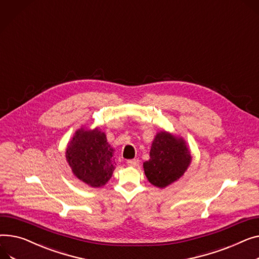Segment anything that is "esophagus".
<instances>
[{
  "label": "esophagus",
  "instance_id": "esophagus-1",
  "mask_svg": "<svg viewBox=\"0 0 259 259\" xmlns=\"http://www.w3.org/2000/svg\"><path fill=\"white\" fill-rule=\"evenodd\" d=\"M127 164H128L129 166L135 167V166H137V165L140 164V161H139V159H131V160H128V161H127Z\"/></svg>",
  "mask_w": 259,
  "mask_h": 259
}]
</instances>
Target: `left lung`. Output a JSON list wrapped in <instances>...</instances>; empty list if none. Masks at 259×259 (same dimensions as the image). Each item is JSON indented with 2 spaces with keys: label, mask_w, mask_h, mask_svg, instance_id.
<instances>
[{
  "label": "left lung",
  "mask_w": 259,
  "mask_h": 259,
  "mask_svg": "<svg viewBox=\"0 0 259 259\" xmlns=\"http://www.w3.org/2000/svg\"><path fill=\"white\" fill-rule=\"evenodd\" d=\"M192 160L191 150L183 137L161 130L155 135L150 159L143 165L148 181L158 188H165L183 176Z\"/></svg>",
  "instance_id": "left-lung-1"
}]
</instances>
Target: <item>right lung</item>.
Wrapping results in <instances>:
<instances>
[{
	"label": "right lung",
	"instance_id": "add662e5",
	"mask_svg": "<svg viewBox=\"0 0 259 259\" xmlns=\"http://www.w3.org/2000/svg\"><path fill=\"white\" fill-rule=\"evenodd\" d=\"M114 149L108 144L105 132L80 127L65 149L66 162L80 181L94 188L104 186L115 168Z\"/></svg>",
	"mask_w": 259,
	"mask_h": 259
}]
</instances>
